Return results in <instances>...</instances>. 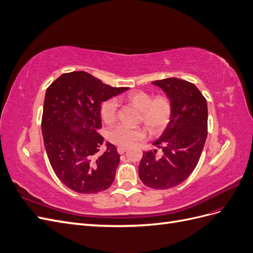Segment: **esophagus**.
<instances>
[{"instance_id":"obj_1","label":"esophagus","mask_w":253,"mask_h":253,"mask_svg":"<svg viewBox=\"0 0 253 253\" xmlns=\"http://www.w3.org/2000/svg\"><path fill=\"white\" fill-rule=\"evenodd\" d=\"M117 151H118L119 154H124V153H126L127 151V148H126V147H118Z\"/></svg>"}]
</instances>
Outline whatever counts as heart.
<instances>
[{
  "label": "heart",
  "mask_w": 253,
  "mask_h": 253,
  "mask_svg": "<svg viewBox=\"0 0 253 253\" xmlns=\"http://www.w3.org/2000/svg\"><path fill=\"white\" fill-rule=\"evenodd\" d=\"M126 100L140 111V121L153 134L162 132L169 124L172 104L164 95L154 98L145 91L135 90L126 96ZM118 102L116 99H109L101 105V117L105 124H112L117 117ZM145 137L144 129L141 127H129L125 125H118L113 127L108 134L111 142L120 147H131L134 143L142 140Z\"/></svg>",
  "instance_id": "b5f03b06"
}]
</instances>
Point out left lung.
Masks as SVG:
<instances>
[{
    "label": "left lung",
    "mask_w": 253,
    "mask_h": 253,
    "mask_svg": "<svg viewBox=\"0 0 253 253\" xmlns=\"http://www.w3.org/2000/svg\"><path fill=\"white\" fill-rule=\"evenodd\" d=\"M162 88L172 104L169 124L153 145L162 149L143 153L139 178L147 187L157 190L178 186L193 172L200 160L208 131V106L193 83L178 78L152 82Z\"/></svg>",
    "instance_id": "1"
}]
</instances>
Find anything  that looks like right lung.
<instances>
[{
  "label": "right lung",
  "instance_id": "right-lung-1",
  "mask_svg": "<svg viewBox=\"0 0 253 253\" xmlns=\"http://www.w3.org/2000/svg\"><path fill=\"white\" fill-rule=\"evenodd\" d=\"M127 90L113 87L85 72L61 75L46 89L42 135L50 166L64 185L78 193H98L113 183L120 155L103 137L101 103Z\"/></svg>",
  "mask_w": 253,
  "mask_h": 253
}]
</instances>
